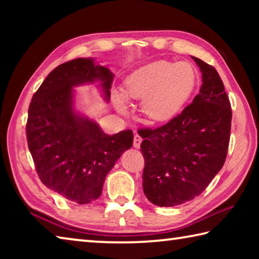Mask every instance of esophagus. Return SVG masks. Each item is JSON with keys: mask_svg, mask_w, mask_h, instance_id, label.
I'll list each match as a JSON object with an SVG mask.
<instances>
[{"mask_svg": "<svg viewBox=\"0 0 259 259\" xmlns=\"http://www.w3.org/2000/svg\"><path fill=\"white\" fill-rule=\"evenodd\" d=\"M142 140H143L142 137H140L138 134H136L135 137H134V147L135 148H139L140 147V144H142Z\"/></svg>", "mask_w": 259, "mask_h": 259, "instance_id": "obj_1", "label": "esophagus"}]
</instances>
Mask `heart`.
<instances>
[{
	"mask_svg": "<svg viewBox=\"0 0 259 259\" xmlns=\"http://www.w3.org/2000/svg\"><path fill=\"white\" fill-rule=\"evenodd\" d=\"M195 85L196 73L191 64L157 60L131 73L122 94L114 95V103L120 112H125V99H142L144 117L152 123H164L183 112Z\"/></svg>",
	"mask_w": 259,
	"mask_h": 259,
	"instance_id": "obj_1",
	"label": "heart"
}]
</instances>
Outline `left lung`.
Masks as SVG:
<instances>
[{
    "mask_svg": "<svg viewBox=\"0 0 259 259\" xmlns=\"http://www.w3.org/2000/svg\"><path fill=\"white\" fill-rule=\"evenodd\" d=\"M202 73L199 95L168 123L138 131L145 160L143 190L159 207H175L202 193L227 155L232 109L219 74L192 57Z\"/></svg>",
    "mask_w": 259,
    "mask_h": 259,
    "instance_id": "obj_1",
    "label": "left lung"
}]
</instances>
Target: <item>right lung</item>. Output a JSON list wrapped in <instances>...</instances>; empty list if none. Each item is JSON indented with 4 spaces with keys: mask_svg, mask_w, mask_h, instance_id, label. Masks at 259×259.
Returning <instances> with one entry per match:
<instances>
[{
    "mask_svg": "<svg viewBox=\"0 0 259 259\" xmlns=\"http://www.w3.org/2000/svg\"><path fill=\"white\" fill-rule=\"evenodd\" d=\"M113 77L93 58L67 61L46 77L28 108L26 136L38 177L50 190L78 204L99 198L107 174L133 146V131L106 135L74 106L73 88L87 83L99 82L108 102Z\"/></svg>",
    "mask_w": 259,
    "mask_h": 259,
    "instance_id": "1",
    "label": "right lung"
}]
</instances>
